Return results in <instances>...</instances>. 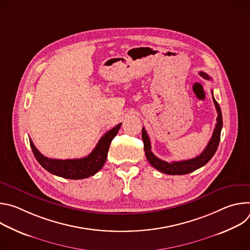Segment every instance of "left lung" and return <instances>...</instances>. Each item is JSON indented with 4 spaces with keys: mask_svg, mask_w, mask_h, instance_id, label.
<instances>
[{
    "mask_svg": "<svg viewBox=\"0 0 250 250\" xmlns=\"http://www.w3.org/2000/svg\"><path fill=\"white\" fill-rule=\"evenodd\" d=\"M200 75L207 80H210V77L204 72H200ZM211 95H212V92H211ZM212 101H213V104H215V105H216V109L218 112L216 127H215V129H213L212 136L209 139L207 147L204 149V151L200 155H198L195 158L183 160V161H173V162H166L164 160L159 159L152 153L149 137L146 133V128L142 127V140H144L146 155L148 162L155 169H157L158 171H160L164 174H168V175H184V174L191 173V172L203 167L210 160V158L213 156V154L216 153V151L218 149L220 139H221V131H222V127H223V116H222L220 104L215 100V98H213V96H212Z\"/></svg>",
    "mask_w": 250,
    "mask_h": 250,
    "instance_id": "1",
    "label": "left lung"
}]
</instances>
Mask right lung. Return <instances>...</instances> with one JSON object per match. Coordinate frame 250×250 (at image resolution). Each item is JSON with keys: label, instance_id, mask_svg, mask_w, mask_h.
Wrapping results in <instances>:
<instances>
[{"label": "right lung", "instance_id": "add662e5", "mask_svg": "<svg viewBox=\"0 0 250 250\" xmlns=\"http://www.w3.org/2000/svg\"><path fill=\"white\" fill-rule=\"evenodd\" d=\"M121 125L122 124H119L114 128L105 132L99 140L94 150L88 156L79 159L61 160L48 158L37 149L30 138L29 144L34 157L45 170L51 174L66 178V179H84V178L95 175L102 169L106 160V156H108L111 142L119 132Z\"/></svg>", "mask_w": 250, "mask_h": 250}]
</instances>
